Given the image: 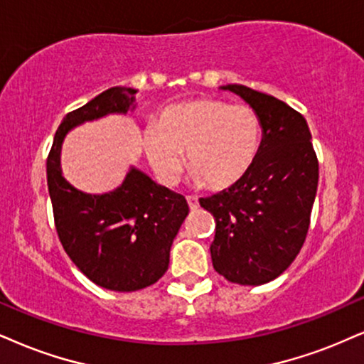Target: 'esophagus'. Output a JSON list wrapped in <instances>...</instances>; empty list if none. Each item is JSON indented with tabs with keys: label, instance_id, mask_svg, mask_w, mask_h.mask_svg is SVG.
I'll return each instance as SVG.
<instances>
[{
	"label": "esophagus",
	"instance_id": "34e87169",
	"mask_svg": "<svg viewBox=\"0 0 364 364\" xmlns=\"http://www.w3.org/2000/svg\"><path fill=\"white\" fill-rule=\"evenodd\" d=\"M187 204H189V208L194 210L199 208V200H197L196 196H187Z\"/></svg>",
	"mask_w": 364,
	"mask_h": 364
}]
</instances>
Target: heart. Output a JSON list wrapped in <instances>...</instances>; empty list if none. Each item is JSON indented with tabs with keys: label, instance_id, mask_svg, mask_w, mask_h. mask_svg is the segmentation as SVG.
<instances>
[{
	"label": "heart",
	"instance_id": "1",
	"mask_svg": "<svg viewBox=\"0 0 364 364\" xmlns=\"http://www.w3.org/2000/svg\"><path fill=\"white\" fill-rule=\"evenodd\" d=\"M263 123L248 105H231L219 97H200L167 107L159 123L143 132L148 164L159 181L172 187L186 167L194 182L224 189L245 177L257 161Z\"/></svg>",
	"mask_w": 364,
	"mask_h": 364
}]
</instances>
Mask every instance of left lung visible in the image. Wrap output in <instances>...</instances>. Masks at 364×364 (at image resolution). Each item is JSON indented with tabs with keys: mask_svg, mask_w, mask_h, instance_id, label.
Here are the masks:
<instances>
[{
	"mask_svg": "<svg viewBox=\"0 0 364 364\" xmlns=\"http://www.w3.org/2000/svg\"><path fill=\"white\" fill-rule=\"evenodd\" d=\"M258 111L262 150L241 181L199 199L216 221L213 267L240 285H263L290 267L306 241L319 182L307 121L270 94L241 84L221 86Z\"/></svg>",
	"mask_w": 364,
	"mask_h": 364,
	"instance_id": "1",
	"label": "left lung"
}]
</instances>
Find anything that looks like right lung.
<instances>
[{
  "label": "right lung",
  "mask_w": 364,
  "mask_h": 364,
  "mask_svg": "<svg viewBox=\"0 0 364 364\" xmlns=\"http://www.w3.org/2000/svg\"><path fill=\"white\" fill-rule=\"evenodd\" d=\"M138 91L111 87L73 111L58 127L47 159V183L55 228L65 253L102 289L134 291L167 272L170 248L189 214L186 197L129 167L123 182L105 194H87L65 181L60 151L67 133L107 114L136 107Z\"/></svg>",
  "instance_id": "add662e5"
}]
</instances>
